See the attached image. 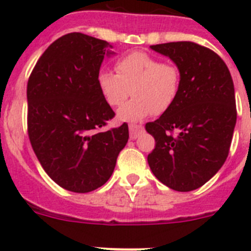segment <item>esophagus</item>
I'll list each match as a JSON object with an SVG mask.
<instances>
[{"instance_id":"34e87169","label":"esophagus","mask_w":251,"mask_h":251,"mask_svg":"<svg viewBox=\"0 0 251 251\" xmlns=\"http://www.w3.org/2000/svg\"><path fill=\"white\" fill-rule=\"evenodd\" d=\"M142 132H143V127H142L141 124H130L129 126V133L132 139H136Z\"/></svg>"}]
</instances>
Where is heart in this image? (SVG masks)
<instances>
[{
    "instance_id": "b5f03b06",
    "label": "heart",
    "mask_w": 251,
    "mask_h": 251,
    "mask_svg": "<svg viewBox=\"0 0 251 251\" xmlns=\"http://www.w3.org/2000/svg\"><path fill=\"white\" fill-rule=\"evenodd\" d=\"M115 72H100L98 88L110 106L118 108L129 97L134 98L118 112L121 121L137 122L147 115L167 112L181 89V70L176 64L162 63L157 56L133 51L115 61Z\"/></svg>"
}]
</instances>
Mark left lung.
I'll use <instances>...</instances> for the list:
<instances>
[{
  "label": "left lung",
  "instance_id": "obj_1",
  "mask_svg": "<svg viewBox=\"0 0 251 251\" xmlns=\"http://www.w3.org/2000/svg\"><path fill=\"white\" fill-rule=\"evenodd\" d=\"M181 70L177 100L146 124L156 147L148 154L153 175L175 191L205 185L229 154L236 123L235 90L229 69L211 49L191 41L152 45Z\"/></svg>",
  "mask_w": 251,
  "mask_h": 251
}]
</instances>
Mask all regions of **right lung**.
Masks as SVG:
<instances>
[{
  "label": "right lung",
  "instance_id": "1",
  "mask_svg": "<svg viewBox=\"0 0 251 251\" xmlns=\"http://www.w3.org/2000/svg\"><path fill=\"white\" fill-rule=\"evenodd\" d=\"M109 44L81 32L55 40L27 81V133L46 174L85 194L109 179L129 138L128 124L103 129L115 113L98 88Z\"/></svg>",
  "mask_w": 251,
  "mask_h": 251
}]
</instances>
